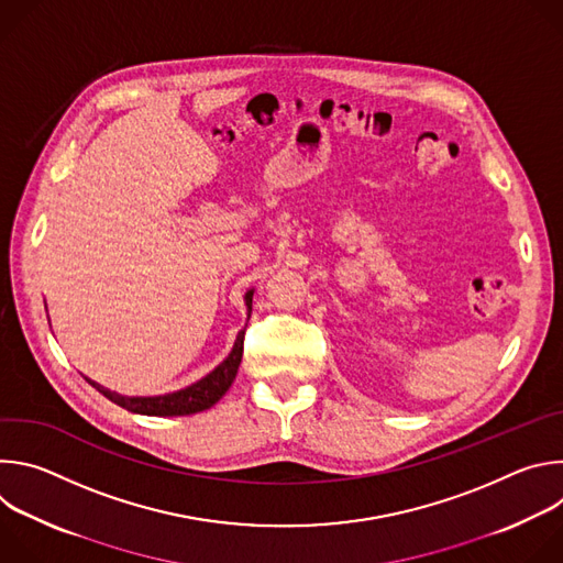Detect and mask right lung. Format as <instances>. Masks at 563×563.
<instances>
[{
	"label": "right lung",
	"mask_w": 563,
	"mask_h": 563,
	"mask_svg": "<svg viewBox=\"0 0 563 563\" xmlns=\"http://www.w3.org/2000/svg\"><path fill=\"white\" fill-rule=\"evenodd\" d=\"M252 298H254V289H250L245 294V305L247 311H252ZM243 343H245V330L238 332L233 350L229 352V356L207 376H202L200 380L191 383L185 389L172 391V394H159V396H122L118 391H111L102 385H98L96 380L87 378L100 394H104L109 400H113L115 406L135 412V415H146V417H187V415H196L202 410H209L211 406H216L218 400L224 396V391L231 387L240 361H243Z\"/></svg>",
	"instance_id": "add662e5"
}]
</instances>
